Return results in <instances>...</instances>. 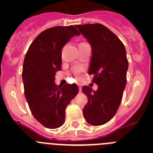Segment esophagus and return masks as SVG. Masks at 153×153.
I'll return each instance as SVG.
<instances>
[{
	"label": "esophagus",
	"instance_id": "esophagus-1",
	"mask_svg": "<svg viewBox=\"0 0 153 153\" xmlns=\"http://www.w3.org/2000/svg\"><path fill=\"white\" fill-rule=\"evenodd\" d=\"M78 89H79V92H82V87H81V85L78 86Z\"/></svg>",
	"mask_w": 153,
	"mask_h": 153
}]
</instances>
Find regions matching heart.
<instances>
[{"label":"heart","mask_w":153,"mask_h":153,"mask_svg":"<svg viewBox=\"0 0 153 153\" xmlns=\"http://www.w3.org/2000/svg\"><path fill=\"white\" fill-rule=\"evenodd\" d=\"M80 72H81V69H76L75 70V73L76 74V75H78V74L80 73Z\"/></svg>","instance_id":"obj_1"}]
</instances>
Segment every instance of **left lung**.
I'll list each match as a JSON object with an SVG mask.
<instances>
[{
	"mask_svg": "<svg viewBox=\"0 0 153 153\" xmlns=\"http://www.w3.org/2000/svg\"><path fill=\"white\" fill-rule=\"evenodd\" d=\"M92 46V56L89 75L98 85L96 91L89 86L82 88L88 102L83 109L89 124L100 126L110 121L116 113L126 84L128 60L121 40L101 24L77 25Z\"/></svg>",
	"mask_w": 153,
	"mask_h": 153,
	"instance_id": "8db88e82",
	"label": "left lung"
}]
</instances>
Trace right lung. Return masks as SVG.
Returning a JSON list of instances; mask_svg holds the SVG:
<instances>
[{"mask_svg":"<svg viewBox=\"0 0 153 153\" xmlns=\"http://www.w3.org/2000/svg\"><path fill=\"white\" fill-rule=\"evenodd\" d=\"M73 26L54 27L41 32L29 46L23 65L24 94L35 119L49 129L64 124L65 111L78 93L75 84L61 86L54 83L61 69L63 47L74 35Z\"/></svg>","mask_w":153,"mask_h":153,"instance_id":"obj_1","label":"right lung"}]
</instances>
